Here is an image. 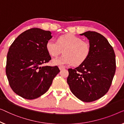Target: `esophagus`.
<instances>
[{"mask_svg": "<svg viewBox=\"0 0 124 124\" xmlns=\"http://www.w3.org/2000/svg\"><path fill=\"white\" fill-rule=\"evenodd\" d=\"M64 68H65V67H61V66H60V67H59V69H60V70L64 69Z\"/></svg>", "mask_w": 124, "mask_h": 124, "instance_id": "34e87169", "label": "esophagus"}]
</instances>
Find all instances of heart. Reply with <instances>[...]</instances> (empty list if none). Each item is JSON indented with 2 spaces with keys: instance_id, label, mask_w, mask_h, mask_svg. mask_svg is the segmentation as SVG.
<instances>
[{
  "instance_id": "heart-1",
  "label": "heart",
  "mask_w": 124,
  "mask_h": 124,
  "mask_svg": "<svg viewBox=\"0 0 124 124\" xmlns=\"http://www.w3.org/2000/svg\"><path fill=\"white\" fill-rule=\"evenodd\" d=\"M46 47L52 57L58 56L63 50V56L53 59L51 62L53 65L61 67L72 63L80 65L87 59L91 51L88 42L82 40L81 38L73 34L61 36L57 42L52 39H49Z\"/></svg>"
}]
</instances>
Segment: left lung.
Segmentation results:
<instances>
[{"instance_id":"1","label":"left lung","mask_w":124,"mask_h":124,"mask_svg":"<svg viewBox=\"0 0 124 124\" xmlns=\"http://www.w3.org/2000/svg\"><path fill=\"white\" fill-rule=\"evenodd\" d=\"M80 35L89 40L90 54L78 67L68 70L67 82L76 97L90 102L100 99L109 90L115 73V54L107 39L100 33L87 31Z\"/></svg>"}]
</instances>
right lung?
<instances>
[{"label":"right lung","instance_id":"right-lung-1","mask_svg":"<svg viewBox=\"0 0 124 124\" xmlns=\"http://www.w3.org/2000/svg\"><path fill=\"white\" fill-rule=\"evenodd\" d=\"M51 34L39 28L28 29L9 48L7 76L13 91L24 99H35L45 93L60 72L57 66H42L51 60L46 47Z\"/></svg>","mask_w":124,"mask_h":124}]
</instances>
